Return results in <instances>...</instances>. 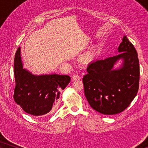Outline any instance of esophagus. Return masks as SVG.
I'll use <instances>...</instances> for the list:
<instances>
[{"label": "esophagus", "mask_w": 148, "mask_h": 148, "mask_svg": "<svg viewBox=\"0 0 148 148\" xmlns=\"http://www.w3.org/2000/svg\"><path fill=\"white\" fill-rule=\"evenodd\" d=\"M80 78H81V77L79 75H78V74H74L73 75V79L74 81L80 79Z\"/></svg>", "instance_id": "esophagus-1"}]
</instances>
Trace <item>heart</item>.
<instances>
[{
  "instance_id": "obj_1",
  "label": "heart",
  "mask_w": 148,
  "mask_h": 148,
  "mask_svg": "<svg viewBox=\"0 0 148 148\" xmlns=\"http://www.w3.org/2000/svg\"><path fill=\"white\" fill-rule=\"evenodd\" d=\"M97 50H98V48H97L96 46H94V47H93L92 49H91L90 51L87 52V53L85 54L84 57L86 59H92L96 55V52H97Z\"/></svg>"
}]
</instances>
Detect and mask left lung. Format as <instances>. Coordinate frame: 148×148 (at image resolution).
I'll return each mask as SVG.
<instances>
[{
	"label": "left lung",
	"mask_w": 148,
	"mask_h": 148,
	"mask_svg": "<svg viewBox=\"0 0 148 148\" xmlns=\"http://www.w3.org/2000/svg\"><path fill=\"white\" fill-rule=\"evenodd\" d=\"M116 55L94 60L88 64L83 78L84 92L91 107L106 115L123 112L139 89V64L136 50L124 36ZM119 60L121 64L114 66Z\"/></svg>",
	"instance_id": "1"
}]
</instances>
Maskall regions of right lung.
<instances>
[{"label": "right lung", "instance_id": "right-lung-1", "mask_svg": "<svg viewBox=\"0 0 148 148\" xmlns=\"http://www.w3.org/2000/svg\"><path fill=\"white\" fill-rule=\"evenodd\" d=\"M21 48L14 60L15 88L14 100L28 114L36 116L50 114L54 110L60 96L71 81L69 75L58 74L34 75L23 68Z\"/></svg>", "mask_w": 148, "mask_h": 148}]
</instances>
